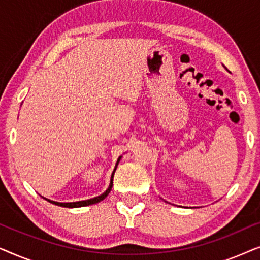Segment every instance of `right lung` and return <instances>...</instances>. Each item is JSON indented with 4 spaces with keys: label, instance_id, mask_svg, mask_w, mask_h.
Instances as JSON below:
<instances>
[{
    "label": "right lung",
    "instance_id": "obj_1",
    "mask_svg": "<svg viewBox=\"0 0 260 260\" xmlns=\"http://www.w3.org/2000/svg\"><path fill=\"white\" fill-rule=\"evenodd\" d=\"M120 158H122V156H120V157H119L118 159H117L116 167H115V169H113V172H112L111 181H110V186H109V188H108V189H106L102 195H99V197H95V198H93V199H88V200H84V201H77V202H56V201L48 200V199H46V198H44V197H42V198L46 199V200L49 201V202H51V204H53V205L60 206V207H67V208L84 207V206H90V205L97 204V202H101L102 200H104V199H105L106 197H108L109 193H110V190H111L112 183H113V175H115V172H116V169H117V166H118V163H119V161H120Z\"/></svg>",
    "mask_w": 260,
    "mask_h": 260
}]
</instances>
